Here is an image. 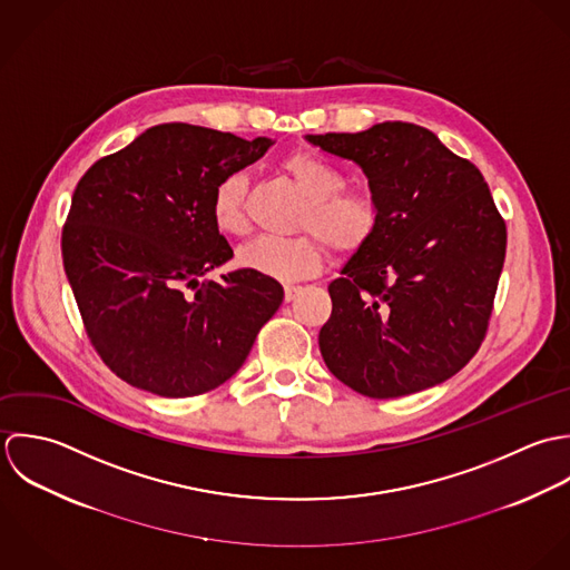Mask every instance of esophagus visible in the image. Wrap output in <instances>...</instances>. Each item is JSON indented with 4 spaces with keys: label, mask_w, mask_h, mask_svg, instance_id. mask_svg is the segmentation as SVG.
Returning <instances> with one entry per match:
<instances>
[{
    "label": "esophagus",
    "mask_w": 570,
    "mask_h": 570,
    "mask_svg": "<svg viewBox=\"0 0 570 570\" xmlns=\"http://www.w3.org/2000/svg\"><path fill=\"white\" fill-rule=\"evenodd\" d=\"M299 293H302V286H286V288H284V297H286V302H293Z\"/></svg>",
    "instance_id": "obj_1"
}]
</instances>
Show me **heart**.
Wrapping results in <instances>:
<instances>
[{"label": "heart", "instance_id": "obj_1", "mask_svg": "<svg viewBox=\"0 0 570 570\" xmlns=\"http://www.w3.org/2000/svg\"><path fill=\"white\" fill-rule=\"evenodd\" d=\"M279 167L306 198L299 227L315 230L340 253L363 248L379 228V205L365 191L345 187L342 169L315 151H291ZM246 178L227 174L214 189L212 218L225 235H244L248 220L244 214ZM239 264L253 273L277 282H299L315 275L324 264V244L313 235L297 237H255L239 250Z\"/></svg>", "mask_w": 570, "mask_h": 570}]
</instances>
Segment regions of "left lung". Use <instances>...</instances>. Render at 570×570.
Masks as SVG:
<instances>
[{
    "label": "left lung",
    "instance_id": "left-lung-1",
    "mask_svg": "<svg viewBox=\"0 0 570 570\" xmlns=\"http://www.w3.org/2000/svg\"><path fill=\"white\" fill-rule=\"evenodd\" d=\"M306 140L356 163L379 205L374 237L328 286L333 313L320 331L328 370L370 399L448 381L484 340L507 253L482 174L414 122Z\"/></svg>",
    "mask_w": 570,
    "mask_h": 570
}]
</instances>
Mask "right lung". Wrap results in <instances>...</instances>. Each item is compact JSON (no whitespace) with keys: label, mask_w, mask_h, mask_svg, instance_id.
Returning <instances> with one entry per match:
<instances>
[{"label":"right lung","mask_w":570,"mask_h":570,"mask_svg":"<svg viewBox=\"0 0 570 570\" xmlns=\"http://www.w3.org/2000/svg\"><path fill=\"white\" fill-rule=\"evenodd\" d=\"M275 140L187 122L145 129L79 180L61 235L63 268L106 365L134 387L185 399L216 390L277 313L279 282L239 268L214 225L216 185Z\"/></svg>","instance_id":"add662e5"}]
</instances>
